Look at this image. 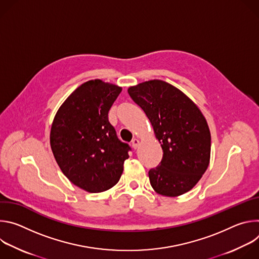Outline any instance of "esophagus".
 Masks as SVG:
<instances>
[{
  "mask_svg": "<svg viewBox=\"0 0 259 259\" xmlns=\"http://www.w3.org/2000/svg\"><path fill=\"white\" fill-rule=\"evenodd\" d=\"M138 145H139V140L137 139V138H134L133 140H132V146H133V149H137L138 147Z\"/></svg>",
  "mask_w": 259,
  "mask_h": 259,
  "instance_id": "34e87169",
  "label": "esophagus"
}]
</instances>
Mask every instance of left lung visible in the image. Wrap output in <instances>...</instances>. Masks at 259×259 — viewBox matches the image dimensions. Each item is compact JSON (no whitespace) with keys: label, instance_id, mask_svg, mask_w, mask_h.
<instances>
[{"label":"left lung","instance_id":"8db88e82","mask_svg":"<svg viewBox=\"0 0 259 259\" xmlns=\"http://www.w3.org/2000/svg\"><path fill=\"white\" fill-rule=\"evenodd\" d=\"M128 93L149 118L163 158L149 171L160 195L177 197L191 191L210 162L211 135L199 107L182 91L161 80L132 86Z\"/></svg>","mask_w":259,"mask_h":259}]
</instances>
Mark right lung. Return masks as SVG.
Returning a JSON list of instances; mask_svg holds the SVG:
<instances>
[{
  "instance_id": "obj_1",
  "label": "right lung",
  "mask_w": 259,
  "mask_h": 259,
  "mask_svg": "<svg viewBox=\"0 0 259 259\" xmlns=\"http://www.w3.org/2000/svg\"><path fill=\"white\" fill-rule=\"evenodd\" d=\"M122 88L90 80L73 91L54 117L50 145L62 173L89 193H101L119 181L129 144L108 122V110Z\"/></svg>"
}]
</instances>
